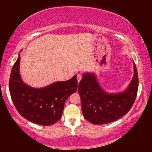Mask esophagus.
<instances>
[{
  "mask_svg": "<svg viewBox=\"0 0 152 152\" xmlns=\"http://www.w3.org/2000/svg\"><path fill=\"white\" fill-rule=\"evenodd\" d=\"M82 78V74H77V79H78V83L80 82V81L81 80Z\"/></svg>",
  "mask_w": 152,
  "mask_h": 152,
  "instance_id": "34e87169",
  "label": "esophagus"
}]
</instances>
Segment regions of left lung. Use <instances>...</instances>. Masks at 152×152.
Segmentation results:
<instances>
[{"instance_id": "1", "label": "left lung", "mask_w": 152, "mask_h": 152, "mask_svg": "<svg viewBox=\"0 0 152 152\" xmlns=\"http://www.w3.org/2000/svg\"><path fill=\"white\" fill-rule=\"evenodd\" d=\"M134 75L124 92L110 94L103 91L94 74L86 73L78 85L84 117L94 125L107 124L127 114L137 96L138 74L133 61Z\"/></svg>"}]
</instances>
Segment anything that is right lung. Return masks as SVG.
<instances>
[{
	"mask_svg": "<svg viewBox=\"0 0 152 152\" xmlns=\"http://www.w3.org/2000/svg\"><path fill=\"white\" fill-rule=\"evenodd\" d=\"M19 64L20 56L12 67L9 79L10 94L17 111L25 119L36 124H54L61 119L66 99L77 91L76 75L68 80L34 88L23 82Z\"/></svg>",
	"mask_w": 152,
	"mask_h": 152,
	"instance_id": "right-lung-1",
	"label": "right lung"
}]
</instances>
